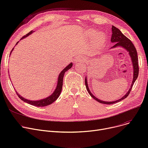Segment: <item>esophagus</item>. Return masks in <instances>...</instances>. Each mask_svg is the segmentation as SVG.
Instances as JSON below:
<instances>
[{
  "mask_svg": "<svg viewBox=\"0 0 148 148\" xmlns=\"http://www.w3.org/2000/svg\"><path fill=\"white\" fill-rule=\"evenodd\" d=\"M84 60V58H83V57H80V56H79V57H77V58L74 59V64H77V63H78L79 62H81L82 60Z\"/></svg>",
  "mask_w": 148,
  "mask_h": 148,
  "instance_id": "obj_1",
  "label": "esophagus"
}]
</instances>
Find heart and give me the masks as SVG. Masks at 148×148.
I'll use <instances>...</instances> for the list:
<instances>
[{
    "mask_svg": "<svg viewBox=\"0 0 148 148\" xmlns=\"http://www.w3.org/2000/svg\"><path fill=\"white\" fill-rule=\"evenodd\" d=\"M97 32L95 30L91 29L88 32V36L90 38H94L95 36H96L94 38V40L92 42V45L94 46L95 47H98L101 45L105 41V35L103 33H99L97 34Z\"/></svg>",
    "mask_w": 148,
    "mask_h": 148,
    "instance_id": "1",
    "label": "heart"
}]
</instances>
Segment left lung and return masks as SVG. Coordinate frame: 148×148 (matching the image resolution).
I'll list each match as a JSON object with an SVG mask.
<instances>
[{"label":"left lung","instance_id":"1","mask_svg":"<svg viewBox=\"0 0 148 148\" xmlns=\"http://www.w3.org/2000/svg\"><path fill=\"white\" fill-rule=\"evenodd\" d=\"M112 37H111V41H112V42L115 43V44L112 47V48H115V47H122L126 49L127 50V51H128V53L131 58V62H132V63H133L134 74H133V82H132L131 87H130L129 90L127 92V94L124 95L122 98H121L118 100L114 101H112V102L103 101L100 100V99H98L97 98H96L95 96L93 95L89 89L86 77H85V85H86V88L87 89V90L89 94V95L94 99L97 101L98 102H99L100 103H102V104H112L116 103L121 101H122V99L126 98L128 96V95L130 93V91L131 90L132 87H133L135 81L137 79V77L138 75V70H139L138 64L137 52L136 49L134 47V44L132 43V42L129 40L127 37H126L121 32V30L119 29L116 28L114 26H112Z\"/></svg>","mask_w":148,"mask_h":148}]
</instances>
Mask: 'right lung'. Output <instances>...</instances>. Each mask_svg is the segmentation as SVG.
<instances>
[{
	"label": "right lung",
	"instance_id": "obj_1",
	"mask_svg": "<svg viewBox=\"0 0 148 148\" xmlns=\"http://www.w3.org/2000/svg\"><path fill=\"white\" fill-rule=\"evenodd\" d=\"M33 32V30L30 31V32H29L27 34H26V35H25L24 36H23L21 38V39L25 38L26 37H27L28 35H29L30 34H31ZM18 42H17L16 43V44H17ZM14 48L12 49V50L11 51V53L12 52V51L13 50ZM73 66V63H70L66 67H65L62 71L60 73L59 76H58V84H57V86H56V89L54 90V91L53 92V94L49 96V97L41 99V100H38V101H30V100H28L27 99H25L23 97H21L19 94L16 92L17 94L18 95V97L22 100L24 102H26L29 104H31L32 106H35L36 107H44V106H49L51 104H52L54 101H55L58 98V97H59L61 91H62V85H63V78H64V75L65 74V73L68 71L69 69L71 68Z\"/></svg>",
	"mask_w": 148,
	"mask_h": 148
}]
</instances>
